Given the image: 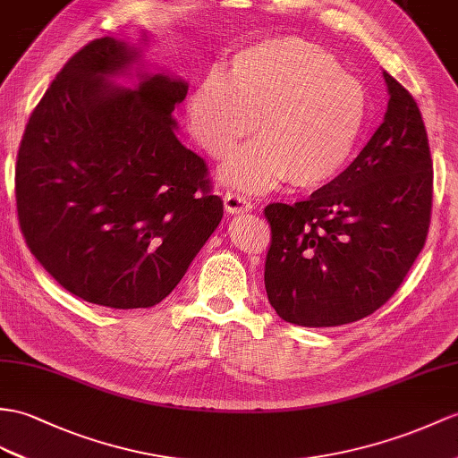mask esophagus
<instances>
[{"instance_id": "esophagus-1", "label": "esophagus", "mask_w": 458, "mask_h": 458, "mask_svg": "<svg viewBox=\"0 0 458 458\" xmlns=\"http://www.w3.org/2000/svg\"><path fill=\"white\" fill-rule=\"evenodd\" d=\"M223 206H225L229 214H244V211L252 209L250 199L237 192H227L225 198H223Z\"/></svg>"}]
</instances>
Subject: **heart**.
<instances>
[{
	"label": "heart",
	"instance_id": "1",
	"mask_svg": "<svg viewBox=\"0 0 458 458\" xmlns=\"http://www.w3.org/2000/svg\"><path fill=\"white\" fill-rule=\"evenodd\" d=\"M259 124H255V118ZM192 138L209 157L223 159L219 176L239 191L277 182L313 191L334 181L358 148L367 122L360 80L313 42L264 38L233 54L227 75L209 72L186 98Z\"/></svg>",
	"mask_w": 458,
	"mask_h": 458
}]
</instances>
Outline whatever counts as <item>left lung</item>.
I'll return each mask as SVG.
<instances>
[{"label":"left lung","mask_w":458,"mask_h":458,"mask_svg":"<svg viewBox=\"0 0 458 458\" xmlns=\"http://www.w3.org/2000/svg\"><path fill=\"white\" fill-rule=\"evenodd\" d=\"M385 122L353 163L303 202L270 204L264 285L299 327H340L394 295L428 239L433 163L418 103L386 72Z\"/></svg>","instance_id":"obj_1"}]
</instances>
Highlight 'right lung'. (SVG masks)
<instances>
[{"label": "right lung", "mask_w": 458, "mask_h": 458, "mask_svg": "<svg viewBox=\"0 0 458 458\" xmlns=\"http://www.w3.org/2000/svg\"><path fill=\"white\" fill-rule=\"evenodd\" d=\"M110 37L75 52L32 110L15 165L17 219L55 282L110 309H148L182 280L219 225L206 161L174 136L188 85L141 75L108 83L138 58Z\"/></svg>", "instance_id": "right-lung-1"}]
</instances>
